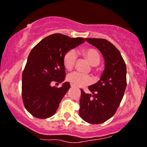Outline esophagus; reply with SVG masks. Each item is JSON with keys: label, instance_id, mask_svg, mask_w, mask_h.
<instances>
[{"label": "esophagus", "instance_id": "obj_1", "mask_svg": "<svg viewBox=\"0 0 147 147\" xmlns=\"http://www.w3.org/2000/svg\"><path fill=\"white\" fill-rule=\"evenodd\" d=\"M70 86H71V88H73L75 86H74L72 84H70Z\"/></svg>", "mask_w": 147, "mask_h": 147}]
</instances>
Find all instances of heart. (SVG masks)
Returning a JSON list of instances; mask_svg holds the SVG:
<instances>
[{
  "label": "heart",
  "instance_id": "heart-1",
  "mask_svg": "<svg viewBox=\"0 0 147 147\" xmlns=\"http://www.w3.org/2000/svg\"><path fill=\"white\" fill-rule=\"evenodd\" d=\"M84 58L90 63L91 65H98L101 61V55L98 51L94 49H85L82 50ZM78 60V53L76 51L69 50L65 55L63 58L65 67L67 69H72L75 65ZM67 80L71 84L75 86H83L90 84L92 82V78L89 75L80 73L78 72H72L67 75Z\"/></svg>",
  "mask_w": 147,
  "mask_h": 147
}]
</instances>
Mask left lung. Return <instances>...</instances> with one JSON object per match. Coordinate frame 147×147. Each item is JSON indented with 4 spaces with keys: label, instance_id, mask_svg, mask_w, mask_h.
<instances>
[{
    "label": "left lung",
    "instance_id": "obj_1",
    "mask_svg": "<svg viewBox=\"0 0 147 147\" xmlns=\"http://www.w3.org/2000/svg\"><path fill=\"white\" fill-rule=\"evenodd\" d=\"M101 51L105 69L98 82L89 86L90 93L81 89L80 116L91 124H101L116 112L127 86L126 65L120 51L104 38H86Z\"/></svg>",
    "mask_w": 147,
    "mask_h": 147
}]
</instances>
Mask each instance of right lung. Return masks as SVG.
I'll return each instance as SVG.
<instances>
[{
	"label": "right lung",
	"instance_id": "1",
	"mask_svg": "<svg viewBox=\"0 0 147 147\" xmlns=\"http://www.w3.org/2000/svg\"><path fill=\"white\" fill-rule=\"evenodd\" d=\"M84 42L81 37L53 34L31 51L22 72V96L24 107L33 116L45 119L55 113L70 84L66 82L59 88L52 84L64 81L65 53Z\"/></svg>",
	"mask_w": 147,
	"mask_h": 147
}]
</instances>
